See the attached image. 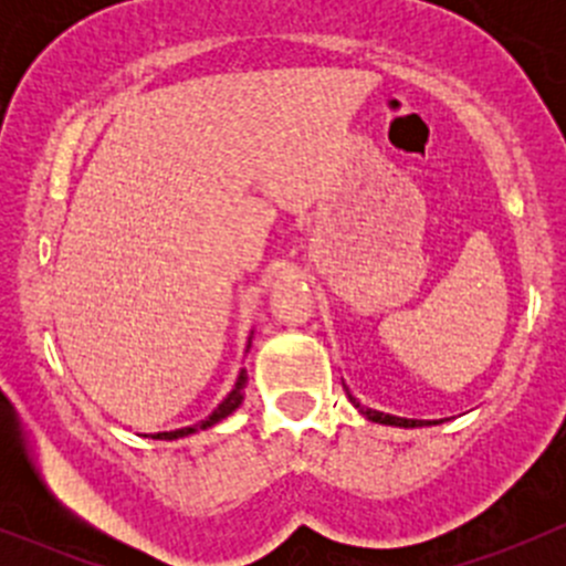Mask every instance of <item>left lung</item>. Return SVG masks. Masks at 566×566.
<instances>
[{"instance_id": "obj_1", "label": "left lung", "mask_w": 566, "mask_h": 566, "mask_svg": "<svg viewBox=\"0 0 566 566\" xmlns=\"http://www.w3.org/2000/svg\"><path fill=\"white\" fill-rule=\"evenodd\" d=\"M345 391H347V389H345ZM347 397H350V402L356 405V408L361 410V413L367 416L369 421H378V424H391V427H421V424H424V421H419V419H399V416L380 413V410H373V408H361V402H358V399L353 397L350 391H347ZM427 424H430V421H427Z\"/></svg>"}]
</instances>
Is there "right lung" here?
Instances as JSON below:
<instances>
[{
    "label": "right lung",
    "instance_id": "obj_1",
    "mask_svg": "<svg viewBox=\"0 0 566 566\" xmlns=\"http://www.w3.org/2000/svg\"><path fill=\"white\" fill-rule=\"evenodd\" d=\"M247 380H249L247 369H241V375H238V380H235V389H232L230 394H227L224 399H221L219 408H216L213 413H210L208 419H205V421H199V424H193V427H182V430L156 432V436H153V438H158V441H175V438H186V436H191V432H197V430H208V427L219 424L221 419H227V416H230L232 410H235L238 405L243 402V389H247Z\"/></svg>",
    "mask_w": 566,
    "mask_h": 566
}]
</instances>
